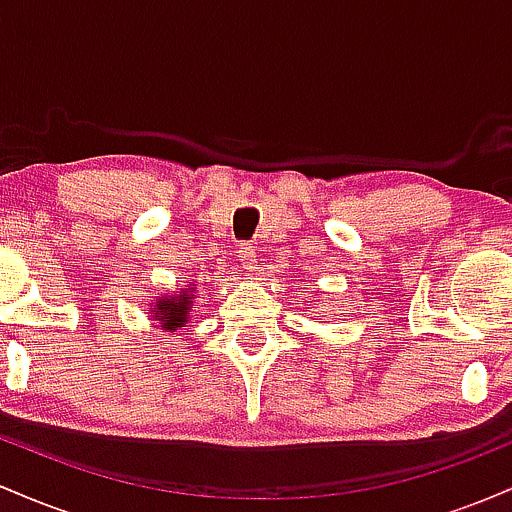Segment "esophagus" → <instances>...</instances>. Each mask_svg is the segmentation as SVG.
Listing matches in <instances>:
<instances>
[{"label":"esophagus","mask_w":512,"mask_h":512,"mask_svg":"<svg viewBox=\"0 0 512 512\" xmlns=\"http://www.w3.org/2000/svg\"><path fill=\"white\" fill-rule=\"evenodd\" d=\"M238 252H240V262H243V269H248V272H252V269H255V245L252 243H243L238 248Z\"/></svg>","instance_id":"34e87169"}]
</instances>
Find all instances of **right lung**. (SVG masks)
I'll return each instance as SVG.
<instances>
[{
	"label": "right lung",
	"mask_w": 512,
	"mask_h": 512,
	"mask_svg": "<svg viewBox=\"0 0 512 512\" xmlns=\"http://www.w3.org/2000/svg\"><path fill=\"white\" fill-rule=\"evenodd\" d=\"M192 301H190V291L180 293L178 298H161L154 305V315L156 320L161 322V327L166 330H175V327H182L187 322V315H190Z\"/></svg>",
	"instance_id": "add662e5"
}]
</instances>
